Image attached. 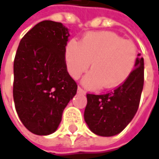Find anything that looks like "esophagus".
Returning <instances> with one entry per match:
<instances>
[{
	"label": "esophagus",
	"mask_w": 159,
	"mask_h": 159,
	"mask_svg": "<svg viewBox=\"0 0 159 159\" xmlns=\"http://www.w3.org/2000/svg\"><path fill=\"white\" fill-rule=\"evenodd\" d=\"M78 92L79 93H81V94H86V91L80 87H78Z\"/></svg>",
	"instance_id": "obj_1"
}]
</instances>
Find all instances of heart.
<instances>
[{
    "mask_svg": "<svg viewBox=\"0 0 159 159\" xmlns=\"http://www.w3.org/2000/svg\"><path fill=\"white\" fill-rule=\"evenodd\" d=\"M65 61L69 73L83 78L89 89H112L123 84L134 70L137 62L136 45L109 31L92 32L83 37L80 43L70 40L65 49Z\"/></svg>",
    "mask_w": 159,
    "mask_h": 159,
    "instance_id": "1",
    "label": "heart"
}]
</instances>
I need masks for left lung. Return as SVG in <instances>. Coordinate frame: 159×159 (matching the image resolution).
I'll return each mask as SVG.
<instances>
[{
    "mask_svg": "<svg viewBox=\"0 0 159 159\" xmlns=\"http://www.w3.org/2000/svg\"><path fill=\"white\" fill-rule=\"evenodd\" d=\"M139 53L129 78L114 90L100 95L87 94L84 119L89 129L98 136L120 133L138 111L144 85V59Z\"/></svg>",
    "mask_w": 159,
    "mask_h": 159,
    "instance_id": "obj_1",
    "label": "left lung"
}]
</instances>
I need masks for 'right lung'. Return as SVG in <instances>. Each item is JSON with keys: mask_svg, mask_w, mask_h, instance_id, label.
<instances>
[{"mask_svg": "<svg viewBox=\"0 0 159 159\" xmlns=\"http://www.w3.org/2000/svg\"><path fill=\"white\" fill-rule=\"evenodd\" d=\"M69 36L61 22L43 20L20 41L13 63V99L20 121L33 134L56 130L77 93L65 61Z\"/></svg>", "mask_w": 159, "mask_h": 159, "instance_id": "1", "label": "right lung"}]
</instances>
